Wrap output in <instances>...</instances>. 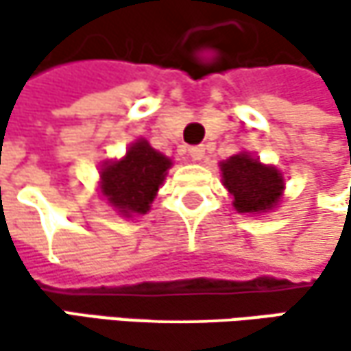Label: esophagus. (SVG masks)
I'll return each instance as SVG.
<instances>
[{
	"instance_id": "obj_1",
	"label": "esophagus",
	"mask_w": 351,
	"mask_h": 351,
	"mask_svg": "<svg viewBox=\"0 0 351 351\" xmlns=\"http://www.w3.org/2000/svg\"><path fill=\"white\" fill-rule=\"evenodd\" d=\"M189 154H191V158H193V160H197V162H199V160H203V158H205V146H201V144H199V146H191Z\"/></svg>"
}]
</instances>
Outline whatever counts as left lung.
Segmentation results:
<instances>
[{"label": "left lung", "instance_id": "8db88e82", "mask_svg": "<svg viewBox=\"0 0 351 351\" xmlns=\"http://www.w3.org/2000/svg\"><path fill=\"white\" fill-rule=\"evenodd\" d=\"M226 189L234 195L240 213H260L272 209L282 195V176L276 169L260 165L247 154H236L221 162Z\"/></svg>", "mask_w": 351, "mask_h": 351}]
</instances>
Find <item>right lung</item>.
I'll return each instance as SVG.
<instances>
[{"label": "right lung", "mask_w": 351, "mask_h": 351, "mask_svg": "<svg viewBox=\"0 0 351 351\" xmlns=\"http://www.w3.org/2000/svg\"><path fill=\"white\" fill-rule=\"evenodd\" d=\"M171 165L146 140H138L123 160L109 162L101 171V193L125 217L146 213Z\"/></svg>", "instance_id": "add662e5"}]
</instances>
